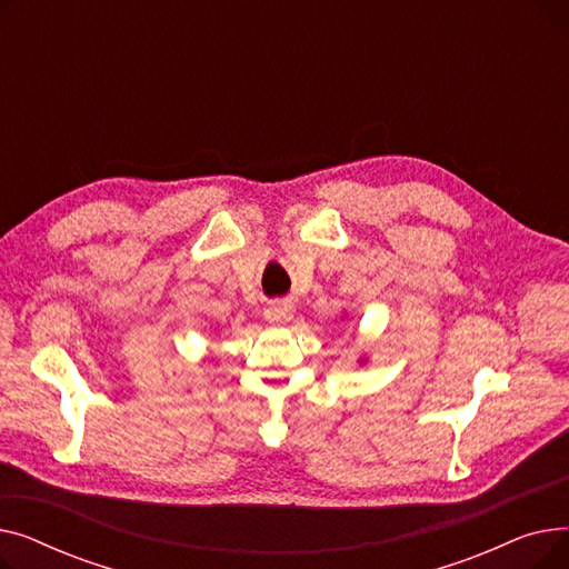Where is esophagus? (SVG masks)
Instances as JSON below:
<instances>
[{"mask_svg":"<svg viewBox=\"0 0 569 569\" xmlns=\"http://www.w3.org/2000/svg\"><path fill=\"white\" fill-rule=\"evenodd\" d=\"M295 313V307L290 302H274L264 309V318L269 322H288Z\"/></svg>","mask_w":569,"mask_h":569,"instance_id":"34e87169","label":"esophagus"}]
</instances>
